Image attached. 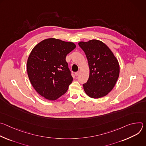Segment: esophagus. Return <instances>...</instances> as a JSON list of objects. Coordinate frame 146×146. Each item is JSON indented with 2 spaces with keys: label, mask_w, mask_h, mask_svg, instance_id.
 Wrapping results in <instances>:
<instances>
[{
  "label": "esophagus",
  "mask_w": 146,
  "mask_h": 146,
  "mask_svg": "<svg viewBox=\"0 0 146 146\" xmlns=\"http://www.w3.org/2000/svg\"><path fill=\"white\" fill-rule=\"evenodd\" d=\"M79 73H80V71H78V72H77L75 73V75H76V76H77L79 74Z\"/></svg>",
  "instance_id": "34e87169"
}]
</instances>
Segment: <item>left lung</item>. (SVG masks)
<instances>
[{
    "label": "left lung",
    "mask_w": 146,
    "mask_h": 146,
    "mask_svg": "<svg viewBox=\"0 0 146 146\" xmlns=\"http://www.w3.org/2000/svg\"><path fill=\"white\" fill-rule=\"evenodd\" d=\"M78 45L86 54L90 68L89 78L83 84L84 91L95 99L107 95L119 77L118 60L108 46L100 40L80 41Z\"/></svg>",
    "instance_id": "1"
}]
</instances>
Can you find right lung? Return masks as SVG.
<instances>
[{
	"label": "right lung",
	"mask_w": 146,
	"mask_h": 146,
	"mask_svg": "<svg viewBox=\"0 0 146 146\" xmlns=\"http://www.w3.org/2000/svg\"><path fill=\"white\" fill-rule=\"evenodd\" d=\"M76 47L72 42L49 38L33 48L27 61V72L33 87L41 96L55 100L66 92L73 77L66 56Z\"/></svg>",
	"instance_id": "1"
}]
</instances>
